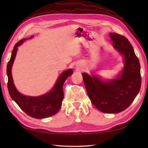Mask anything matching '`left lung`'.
Wrapping results in <instances>:
<instances>
[{"label": "left lung", "mask_w": 148, "mask_h": 148, "mask_svg": "<svg viewBox=\"0 0 148 148\" xmlns=\"http://www.w3.org/2000/svg\"><path fill=\"white\" fill-rule=\"evenodd\" d=\"M113 46L123 57L124 67L116 78L104 81L97 75L82 74L92 104L102 112L119 113L127 108L141 87L140 64L131 44L125 36L110 33Z\"/></svg>", "instance_id": "1"}]
</instances>
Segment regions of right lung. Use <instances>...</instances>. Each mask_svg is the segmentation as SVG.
<instances>
[{"instance_id":"1","label":"right lung","mask_w":148,"mask_h":148,"mask_svg":"<svg viewBox=\"0 0 148 148\" xmlns=\"http://www.w3.org/2000/svg\"><path fill=\"white\" fill-rule=\"evenodd\" d=\"M33 36L30 37L32 38ZM26 39H22L15 45L12 56L7 64L8 89L12 100L16 102L24 112L33 118L43 119L53 116L59 112L63 100L64 92L62 86L67 77L73 73L72 69L62 72L56 82L52 89L46 94L38 97L26 96L20 93L16 88L12 75V67L16 58L17 47L23 43Z\"/></svg>"}]
</instances>
